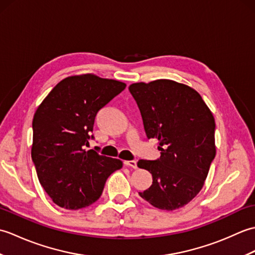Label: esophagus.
<instances>
[{"label": "esophagus", "instance_id": "34e87169", "mask_svg": "<svg viewBox=\"0 0 255 255\" xmlns=\"http://www.w3.org/2000/svg\"><path fill=\"white\" fill-rule=\"evenodd\" d=\"M124 164L126 166H130V167H132V169H138L136 161H125Z\"/></svg>", "mask_w": 255, "mask_h": 255}]
</instances>
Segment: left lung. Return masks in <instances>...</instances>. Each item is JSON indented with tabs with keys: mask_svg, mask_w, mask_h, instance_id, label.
<instances>
[{
	"mask_svg": "<svg viewBox=\"0 0 255 255\" xmlns=\"http://www.w3.org/2000/svg\"><path fill=\"white\" fill-rule=\"evenodd\" d=\"M149 139L159 140V160H139L152 185L139 193L153 207L182 208L203 188L216 155L215 118L196 90L161 79L129 85Z\"/></svg>",
	"mask_w": 255,
	"mask_h": 255,
	"instance_id": "1",
	"label": "left lung"
}]
</instances>
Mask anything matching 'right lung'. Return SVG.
<instances>
[{
	"instance_id": "add662e5",
	"label": "right lung",
	"mask_w": 255,
	"mask_h": 255,
	"mask_svg": "<svg viewBox=\"0 0 255 255\" xmlns=\"http://www.w3.org/2000/svg\"><path fill=\"white\" fill-rule=\"evenodd\" d=\"M126 84L93 73L60 81L32 119L31 159L41 186L52 202L77 210L101 197L106 180L123 161L85 150L93 138L97 112L121 93Z\"/></svg>"
}]
</instances>
